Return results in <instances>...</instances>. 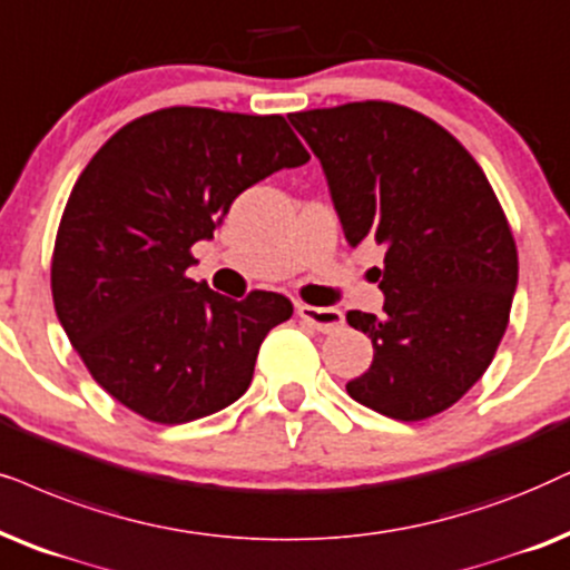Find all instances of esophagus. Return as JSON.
<instances>
[{
  "mask_svg": "<svg viewBox=\"0 0 570 570\" xmlns=\"http://www.w3.org/2000/svg\"><path fill=\"white\" fill-rule=\"evenodd\" d=\"M295 314L320 332H335L343 327V312H337V308H320L308 306V303H298V306H295Z\"/></svg>",
  "mask_w": 570,
  "mask_h": 570,
  "instance_id": "obj_1",
  "label": "esophagus"
}]
</instances>
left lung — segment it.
<instances>
[{
    "label": "left lung",
    "instance_id": "left-lung-1",
    "mask_svg": "<svg viewBox=\"0 0 570 570\" xmlns=\"http://www.w3.org/2000/svg\"><path fill=\"white\" fill-rule=\"evenodd\" d=\"M291 125L320 159L348 246L384 248V314L348 312L374 361L345 390L397 421L450 409L492 364L519 285L490 180L445 128L390 101L295 112Z\"/></svg>",
    "mask_w": 570,
    "mask_h": 570
}]
</instances>
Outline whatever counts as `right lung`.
<instances>
[{
  "label": "right lung",
  "instance_id": "obj_1",
  "mask_svg": "<svg viewBox=\"0 0 570 570\" xmlns=\"http://www.w3.org/2000/svg\"><path fill=\"white\" fill-rule=\"evenodd\" d=\"M308 151L279 115L169 107L115 132L80 173L51 258L62 330L96 382L157 424H186L238 401L264 337L293 303L246 301L186 275L230 204Z\"/></svg>",
  "mask_w": 570,
  "mask_h": 570
}]
</instances>
